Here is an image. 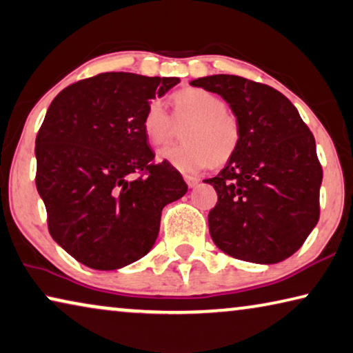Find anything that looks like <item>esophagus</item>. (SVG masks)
Here are the masks:
<instances>
[{
  "label": "esophagus",
  "instance_id": "1",
  "mask_svg": "<svg viewBox=\"0 0 353 353\" xmlns=\"http://www.w3.org/2000/svg\"><path fill=\"white\" fill-rule=\"evenodd\" d=\"M183 181L187 182V185L190 187V188H193L194 185H198V182H199V179L198 177H194V176H183Z\"/></svg>",
  "mask_w": 353,
  "mask_h": 353
}]
</instances>
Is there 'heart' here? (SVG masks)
Listing matches in <instances>:
<instances>
[{"label": "heart", "mask_w": 353, "mask_h": 353, "mask_svg": "<svg viewBox=\"0 0 353 353\" xmlns=\"http://www.w3.org/2000/svg\"><path fill=\"white\" fill-rule=\"evenodd\" d=\"M172 119L161 100H152L143 116V132L154 146L165 144L176 130V124H186L183 143L159 150V160L174 170L193 174L210 165H225L242 143V122L226 108L218 94L204 88H185L171 96Z\"/></svg>", "instance_id": "b5f03b06"}]
</instances>
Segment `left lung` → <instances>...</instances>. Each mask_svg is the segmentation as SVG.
<instances>
[{
    "mask_svg": "<svg viewBox=\"0 0 353 353\" xmlns=\"http://www.w3.org/2000/svg\"><path fill=\"white\" fill-rule=\"evenodd\" d=\"M221 96L242 122V143L220 174L209 212L215 245L236 259L276 264L297 251L319 221L322 166L316 141L288 97L237 75L190 83Z\"/></svg>",
    "mask_w": 353,
    "mask_h": 353,
    "instance_id": "8db88e82",
    "label": "left lung"
}]
</instances>
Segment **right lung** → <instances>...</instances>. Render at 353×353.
Here are the masks:
<instances>
[{
	"label": "right lung",
	"mask_w": 353,
	"mask_h": 353,
	"mask_svg": "<svg viewBox=\"0 0 353 353\" xmlns=\"http://www.w3.org/2000/svg\"><path fill=\"white\" fill-rule=\"evenodd\" d=\"M179 81L105 72L48 106L36 138V187L53 240L83 265L116 270L141 259L163 207L187 193L177 170L155 163L143 132L150 100Z\"/></svg>",
	"instance_id": "1"
}]
</instances>
